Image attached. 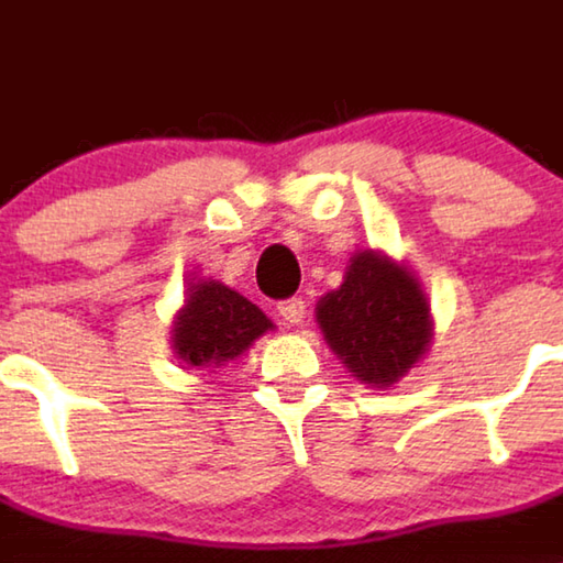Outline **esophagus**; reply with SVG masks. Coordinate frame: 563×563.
<instances>
[{"mask_svg": "<svg viewBox=\"0 0 563 563\" xmlns=\"http://www.w3.org/2000/svg\"><path fill=\"white\" fill-rule=\"evenodd\" d=\"M277 311H280V318L286 320V323H303L306 318V300L303 297H289V300H280L277 303Z\"/></svg>", "mask_w": 563, "mask_h": 563, "instance_id": "1", "label": "esophagus"}]
</instances>
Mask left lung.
<instances>
[{
    "label": "left lung",
    "instance_id": "1",
    "mask_svg": "<svg viewBox=\"0 0 563 563\" xmlns=\"http://www.w3.org/2000/svg\"><path fill=\"white\" fill-rule=\"evenodd\" d=\"M318 323L346 369L372 386L395 384L432 338L415 277L375 252L352 260L343 286L318 303Z\"/></svg>",
    "mask_w": 563,
    "mask_h": 563
}]
</instances>
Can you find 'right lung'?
Returning <instances> with one entry per match:
<instances>
[{
  "mask_svg": "<svg viewBox=\"0 0 563 563\" xmlns=\"http://www.w3.org/2000/svg\"><path fill=\"white\" fill-rule=\"evenodd\" d=\"M266 329L272 320L243 295L223 283H197L174 323V349L191 366H223Z\"/></svg>",
  "mask_w": 563,
  "mask_h": 563,
  "instance_id": "right-lung-1",
  "label": "right lung"
}]
</instances>
